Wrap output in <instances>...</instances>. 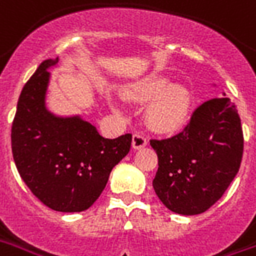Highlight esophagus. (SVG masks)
Segmentation results:
<instances>
[{"label": "esophagus", "mask_w": 256, "mask_h": 256, "mask_svg": "<svg viewBox=\"0 0 256 256\" xmlns=\"http://www.w3.org/2000/svg\"><path fill=\"white\" fill-rule=\"evenodd\" d=\"M133 148L134 149H142L148 145V140L141 134H134L133 136Z\"/></svg>", "instance_id": "1"}]
</instances>
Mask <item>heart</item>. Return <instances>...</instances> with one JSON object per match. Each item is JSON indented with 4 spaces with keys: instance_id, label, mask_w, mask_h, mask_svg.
Returning <instances> with one entry per match:
<instances>
[{
    "instance_id": "1",
    "label": "heart",
    "mask_w": 256,
    "mask_h": 256,
    "mask_svg": "<svg viewBox=\"0 0 256 256\" xmlns=\"http://www.w3.org/2000/svg\"><path fill=\"white\" fill-rule=\"evenodd\" d=\"M123 94L133 103H148L144 114L145 122L157 133H175L186 124L190 116V92L182 85L171 84L166 76H145L128 85ZM111 106L116 111L122 110L118 100H111Z\"/></svg>"
}]
</instances>
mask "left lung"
Masks as SVG:
<instances>
[{"label":"left lung","instance_id":"8db88e82","mask_svg":"<svg viewBox=\"0 0 256 256\" xmlns=\"http://www.w3.org/2000/svg\"><path fill=\"white\" fill-rule=\"evenodd\" d=\"M158 157L153 188L174 213L200 214L222 196L239 172L244 138L228 98H214L192 112L183 132L150 140Z\"/></svg>","mask_w":256,"mask_h":256}]
</instances>
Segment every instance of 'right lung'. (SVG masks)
Listing matches in <instances>:
<instances>
[{"label": "right lung", "mask_w": 256, "mask_h": 256, "mask_svg": "<svg viewBox=\"0 0 256 256\" xmlns=\"http://www.w3.org/2000/svg\"><path fill=\"white\" fill-rule=\"evenodd\" d=\"M42 62L24 85L12 123V153L17 171L32 194L56 212H82L94 205L112 168L132 146V134L102 137L80 116H56L46 108L48 69Z\"/></svg>", "instance_id": "1"}]
</instances>
